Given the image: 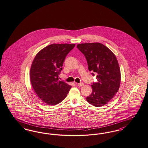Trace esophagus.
<instances>
[{
  "mask_svg": "<svg viewBox=\"0 0 148 148\" xmlns=\"http://www.w3.org/2000/svg\"><path fill=\"white\" fill-rule=\"evenodd\" d=\"M77 86H84V84L83 83H78V84H77Z\"/></svg>",
  "mask_w": 148,
  "mask_h": 148,
  "instance_id": "1",
  "label": "esophagus"
}]
</instances>
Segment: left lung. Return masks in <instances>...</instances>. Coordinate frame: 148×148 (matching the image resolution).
Masks as SVG:
<instances>
[{
	"label": "left lung",
	"mask_w": 148,
	"mask_h": 148,
	"mask_svg": "<svg viewBox=\"0 0 148 148\" xmlns=\"http://www.w3.org/2000/svg\"><path fill=\"white\" fill-rule=\"evenodd\" d=\"M77 48L84 54L90 71L97 74V82L91 85L92 92L86 100L93 106L105 105L117 92L121 83V71L112 52L100 43L78 44ZM94 76V73H92Z\"/></svg>",
	"instance_id": "left-lung-1"
}]
</instances>
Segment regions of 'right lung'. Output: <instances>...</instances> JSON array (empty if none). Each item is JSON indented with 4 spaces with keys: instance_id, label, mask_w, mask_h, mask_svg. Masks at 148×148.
Returning <instances> with one entry per match:
<instances>
[{
    "instance_id": "add662e5",
    "label": "right lung",
    "mask_w": 148,
    "mask_h": 148,
    "mask_svg": "<svg viewBox=\"0 0 148 148\" xmlns=\"http://www.w3.org/2000/svg\"><path fill=\"white\" fill-rule=\"evenodd\" d=\"M75 44H52L36 56L30 69V81L38 97L48 105L63 100L71 86L59 81L58 75L67 54Z\"/></svg>"
}]
</instances>
